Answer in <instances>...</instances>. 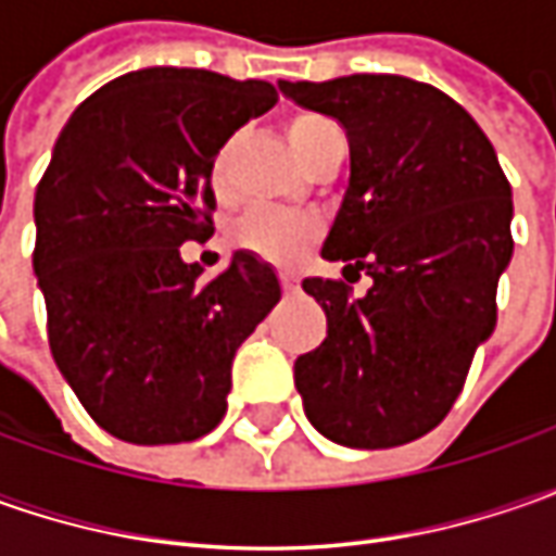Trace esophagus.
<instances>
[{"instance_id":"esophagus-1","label":"esophagus","mask_w":556,"mask_h":556,"mask_svg":"<svg viewBox=\"0 0 556 556\" xmlns=\"http://www.w3.org/2000/svg\"><path fill=\"white\" fill-rule=\"evenodd\" d=\"M278 281H281L285 293H293V290H296V281H293V275H288V271H278Z\"/></svg>"}]
</instances>
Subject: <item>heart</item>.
<instances>
[{
    "instance_id": "1",
    "label": "heart",
    "mask_w": 556,
    "mask_h": 556,
    "mask_svg": "<svg viewBox=\"0 0 556 556\" xmlns=\"http://www.w3.org/2000/svg\"><path fill=\"white\" fill-rule=\"evenodd\" d=\"M288 139L296 151V157L312 169V163L318 161L333 141H343L340 126L325 114L315 111H300L288 119ZM238 148V136L225 139L216 151V157L210 163V182L223 194L225 173L228 161ZM318 238V225L309 216H296V213H271V210H253L247 213L241 223L235 225V241L263 256L268 263H293L300 260Z\"/></svg>"
}]
</instances>
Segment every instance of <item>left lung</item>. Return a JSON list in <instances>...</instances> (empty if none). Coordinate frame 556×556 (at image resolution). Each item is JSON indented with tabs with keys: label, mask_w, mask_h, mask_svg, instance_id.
<instances>
[{
	"label": "left lung",
	"mask_w": 556,
	"mask_h": 556,
	"mask_svg": "<svg viewBox=\"0 0 556 556\" xmlns=\"http://www.w3.org/2000/svg\"><path fill=\"white\" fill-rule=\"evenodd\" d=\"M278 89L346 129L350 185L321 256L374 281L365 296L303 281L328 315L321 346L293 362L303 408L340 445H405L452 412L495 331L510 182L477 119L437 86L353 74Z\"/></svg>",
	"instance_id": "8db88e82"
}]
</instances>
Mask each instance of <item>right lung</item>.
<instances>
[{"label": "right lung", "mask_w": 556, "mask_h": 556, "mask_svg": "<svg viewBox=\"0 0 556 556\" xmlns=\"http://www.w3.org/2000/svg\"><path fill=\"white\" fill-rule=\"evenodd\" d=\"M275 101L266 79L144 67L86 98L54 141L33 271L54 365L111 437L169 445L223 420L231 358L281 285L247 250L201 281L179 247L213 235L219 144Z\"/></svg>", "instance_id": "right-lung-1"}]
</instances>
